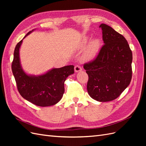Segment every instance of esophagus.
Listing matches in <instances>:
<instances>
[{
	"label": "esophagus",
	"mask_w": 146,
	"mask_h": 146,
	"mask_svg": "<svg viewBox=\"0 0 146 146\" xmlns=\"http://www.w3.org/2000/svg\"><path fill=\"white\" fill-rule=\"evenodd\" d=\"M82 70V68L80 67V66L76 65V66H75V68H74V70H75V72H80V71H81Z\"/></svg>",
	"instance_id": "34e87169"
}]
</instances>
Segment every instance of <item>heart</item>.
Here are the masks:
<instances>
[{
	"instance_id": "heart-1",
	"label": "heart",
	"mask_w": 146,
	"mask_h": 146,
	"mask_svg": "<svg viewBox=\"0 0 146 146\" xmlns=\"http://www.w3.org/2000/svg\"><path fill=\"white\" fill-rule=\"evenodd\" d=\"M88 38H85L82 41L81 46H85L88 42ZM100 46V41L99 39H94L92 40L88 46L86 50L84 53L83 58L85 60H91L93 59L99 50Z\"/></svg>"
}]
</instances>
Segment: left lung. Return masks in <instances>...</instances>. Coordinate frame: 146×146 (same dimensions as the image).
<instances>
[{
    "label": "left lung",
    "mask_w": 146,
    "mask_h": 146,
    "mask_svg": "<svg viewBox=\"0 0 146 146\" xmlns=\"http://www.w3.org/2000/svg\"><path fill=\"white\" fill-rule=\"evenodd\" d=\"M104 42L96 58L85 63L88 75V92L99 102L117 98L129 85L132 76V52L122 35L110 26L102 24Z\"/></svg>",
    "instance_id": "obj_1"
}]
</instances>
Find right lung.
I'll use <instances>...</instances> for the list:
<instances>
[{
	"instance_id": "right-lung-1",
	"label": "right lung",
	"mask_w": 146,
	"mask_h": 146,
	"mask_svg": "<svg viewBox=\"0 0 146 146\" xmlns=\"http://www.w3.org/2000/svg\"><path fill=\"white\" fill-rule=\"evenodd\" d=\"M34 30L30 31L24 38ZM22 42L23 39L16 46L11 64L17 90L23 98L39 107H48L57 104L64 92L66 79L74 73V66L69 65L53 68L40 76L28 75L23 70L20 62L19 48Z\"/></svg>"
}]
</instances>
